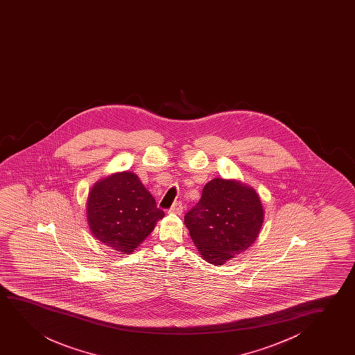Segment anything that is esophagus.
Returning <instances> with one entry per match:
<instances>
[{
  "mask_svg": "<svg viewBox=\"0 0 355 355\" xmlns=\"http://www.w3.org/2000/svg\"><path fill=\"white\" fill-rule=\"evenodd\" d=\"M172 214H180L183 212V204L180 201H175L170 209Z\"/></svg>",
  "mask_w": 355,
  "mask_h": 355,
  "instance_id": "1",
  "label": "esophagus"
}]
</instances>
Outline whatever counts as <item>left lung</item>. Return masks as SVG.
I'll use <instances>...</instances> for the list:
<instances>
[{"label": "left lung", "instance_id": "obj_1", "mask_svg": "<svg viewBox=\"0 0 355 355\" xmlns=\"http://www.w3.org/2000/svg\"><path fill=\"white\" fill-rule=\"evenodd\" d=\"M263 217L262 202L252 188L214 178L185 214L184 223L201 257L220 266L254 243Z\"/></svg>", "mask_w": 355, "mask_h": 355}]
</instances>
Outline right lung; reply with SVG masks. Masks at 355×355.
Instances as JSON below:
<instances>
[{
  "mask_svg": "<svg viewBox=\"0 0 355 355\" xmlns=\"http://www.w3.org/2000/svg\"><path fill=\"white\" fill-rule=\"evenodd\" d=\"M164 216L153 195L132 172L98 182L88 196L87 219L93 236L123 254L137 248Z\"/></svg>",
  "mask_w": 355,
  "mask_h": 355,
  "instance_id": "1",
  "label": "right lung"
}]
</instances>
